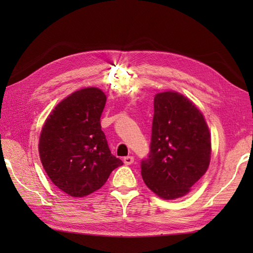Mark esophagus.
Instances as JSON below:
<instances>
[{
	"label": "esophagus",
	"mask_w": 253,
	"mask_h": 253,
	"mask_svg": "<svg viewBox=\"0 0 253 253\" xmlns=\"http://www.w3.org/2000/svg\"><path fill=\"white\" fill-rule=\"evenodd\" d=\"M124 163H125L126 165H130L133 163V157H130V155H128V157H125L124 158Z\"/></svg>",
	"instance_id": "1"
}]
</instances>
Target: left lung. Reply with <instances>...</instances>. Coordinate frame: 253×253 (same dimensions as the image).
I'll return each mask as SVG.
<instances>
[{
    "mask_svg": "<svg viewBox=\"0 0 253 253\" xmlns=\"http://www.w3.org/2000/svg\"><path fill=\"white\" fill-rule=\"evenodd\" d=\"M211 138L202 113L174 91L154 98L150 152L141 160L144 184L161 198L187 195L206 173Z\"/></svg>",
    "mask_w": 253,
    "mask_h": 253,
    "instance_id": "obj_1",
    "label": "left lung"
}]
</instances>
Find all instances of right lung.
Masks as SVG:
<instances>
[{
  "label": "right lung",
  "instance_id": "1",
  "mask_svg": "<svg viewBox=\"0 0 253 253\" xmlns=\"http://www.w3.org/2000/svg\"><path fill=\"white\" fill-rule=\"evenodd\" d=\"M106 96L84 88L64 99L42 128L39 153L43 169L58 189L84 197L100 189L123 164L114 157L101 129Z\"/></svg>",
  "mask_w": 253,
  "mask_h": 253
}]
</instances>
